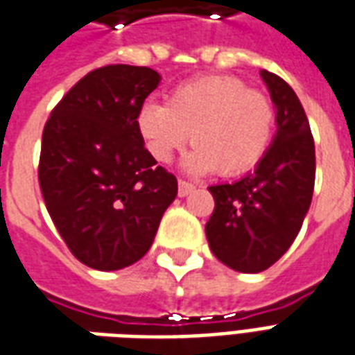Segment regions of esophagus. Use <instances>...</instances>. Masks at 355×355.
I'll list each match as a JSON object with an SVG mask.
<instances>
[{"instance_id": "esophagus-1", "label": "esophagus", "mask_w": 355, "mask_h": 355, "mask_svg": "<svg viewBox=\"0 0 355 355\" xmlns=\"http://www.w3.org/2000/svg\"><path fill=\"white\" fill-rule=\"evenodd\" d=\"M193 188H196V186H193L192 182L182 180V178L178 180V196H180V198H184V196H188L190 192H193Z\"/></svg>"}]
</instances>
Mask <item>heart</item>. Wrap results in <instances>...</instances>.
<instances>
[{"instance_id": "b5f03b06", "label": "heart", "mask_w": 355, "mask_h": 355, "mask_svg": "<svg viewBox=\"0 0 355 355\" xmlns=\"http://www.w3.org/2000/svg\"><path fill=\"white\" fill-rule=\"evenodd\" d=\"M137 127L155 162L169 163L192 132L196 150L186 169L239 177L253 171L272 146L275 106L236 76H209L173 89L167 104L144 102Z\"/></svg>"}]
</instances>
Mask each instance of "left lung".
Instances as JSON below:
<instances>
[{"label":"left lung","instance_id":"8db88e82","mask_svg":"<svg viewBox=\"0 0 355 355\" xmlns=\"http://www.w3.org/2000/svg\"><path fill=\"white\" fill-rule=\"evenodd\" d=\"M277 108L274 144L254 173L209 188L215 211L205 224L211 251L236 272L257 274L279 261L300 232L315 180V148L304 108L279 76L262 70Z\"/></svg>","mask_w":355,"mask_h":355}]
</instances>
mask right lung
I'll return each instance as SVG.
<instances>
[{"mask_svg":"<svg viewBox=\"0 0 355 355\" xmlns=\"http://www.w3.org/2000/svg\"><path fill=\"white\" fill-rule=\"evenodd\" d=\"M159 83L146 66L81 78L43 127L40 188L60 238L94 270H121L152 247L177 178L144 148L137 114Z\"/></svg>","mask_w":355,"mask_h":355,"instance_id":"1","label":"right lung"}]
</instances>
